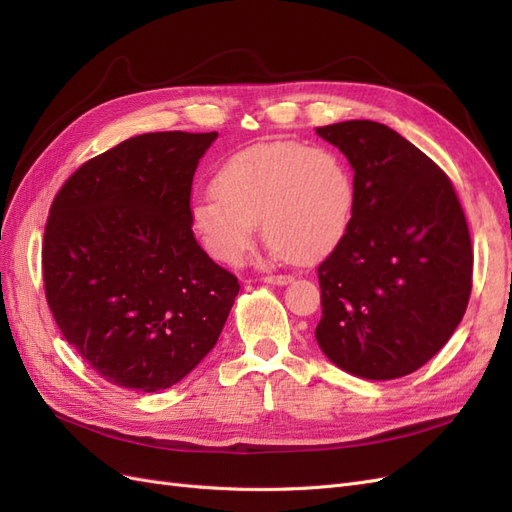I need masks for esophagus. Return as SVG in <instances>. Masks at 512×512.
Masks as SVG:
<instances>
[{
	"mask_svg": "<svg viewBox=\"0 0 512 512\" xmlns=\"http://www.w3.org/2000/svg\"><path fill=\"white\" fill-rule=\"evenodd\" d=\"M262 282L275 284V286H284V284L292 282V277L290 275H265V277H262Z\"/></svg>",
	"mask_w": 512,
	"mask_h": 512,
	"instance_id": "34e87169",
	"label": "esophagus"
}]
</instances>
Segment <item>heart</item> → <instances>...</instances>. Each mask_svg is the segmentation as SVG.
<instances>
[{
    "mask_svg": "<svg viewBox=\"0 0 512 512\" xmlns=\"http://www.w3.org/2000/svg\"><path fill=\"white\" fill-rule=\"evenodd\" d=\"M213 194L192 203V228L207 254L237 267L262 226L275 254L316 262L344 237L352 218L354 183L348 166L327 147L262 143L222 162Z\"/></svg>",
    "mask_w": 512,
    "mask_h": 512,
    "instance_id": "heart-1",
    "label": "heart"
}]
</instances>
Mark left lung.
I'll list each match as a JSON object with an SVG mask.
<instances>
[{"label":"left lung","instance_id":"obj_1","mask_svg":"<svg viewBox=\"0 0 512 512\" xmlns=\"http://www.w3.org/2000/svg\"><path fill=\"white\" fill-rule=\"evenodd\" d=\"M354 170L352 218L320 262L322 352L352 376L393 380L448 342L472 292V241L444 170L378 121L316 128Z\"/></svg>","mask_w":512,"mask_h":512}]
</instances>
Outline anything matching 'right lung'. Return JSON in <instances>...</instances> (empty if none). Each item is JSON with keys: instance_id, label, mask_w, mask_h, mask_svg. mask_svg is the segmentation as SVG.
I'll return each instance as SVG.
<instances>
[{"instance_id": "1", "label": "right lung", "mask_w": 512, "mask_h": 512, "mask_svg": "<svg viewBox=\"0 0 512 512\" xmlns=\"http://www.w3.org/2000/svg\"><path fill=\"white\" fill-rule=\"evenodd\" d=\"M218 132H149L87 160L57 192L44 294L68 344L106 382L156 393L218 342L237 277L198 245V160Z\"/></svg>"}]
</instances>
